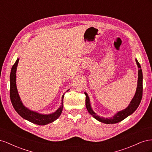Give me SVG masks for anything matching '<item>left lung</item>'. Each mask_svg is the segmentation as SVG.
<instances>
[{
    "label": "left lung",
    "mask_w": 152,
    "mask_h": 152,
    "mask_svg": "<svg viewBox=\"0 0 152 152\" xmlns=\"http://www.w3.org/2000/svg\"><path fill=\"white\" fill-rule=\"evenodd\" d=\"M135 59L137 68H138V74H137L138 75V78H137V88L134 97H133V98L131 101V102L128 105V107H127L125 109L121 110V111L117 112L116 113H115L112 117H110L108 118L100 117L98 115L96 114V113H95L93 108H92L89 96L86 92H84V94L86 96V106L87 111H88V112L92 116L99 122L107 124H113L120 122L122 121H123L124 119H125L128 116L131 115V114L134 113L135 112V110L137 108V107H139L142 95V72L141 68V65H140L138 61L137 60V59Z\"/></svg>",
    "instance_id": "8db88e82"
}]
</instances>
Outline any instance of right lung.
I'll return each instance as SVG.
<instances>
[{
	"label": "right lung",
	"instance_id": "right-lung-1",
	"mask_svg": "<svg viewBox=\"0 0 152 152\" xmlns=\"http://www.w3.org/2000/svg\"><path fill=\"white\" fill-rule=\"evenodd\" d=\"M20 58H18L15 63L14 64L11 68L10 74V98L12 104L16 112L25 120L31 123L37 124L40 126H45L48 124L52 123L56 120L60 116L63 108V98L64 94L62 96L61 104L59 107L51 113L43 114L37 112L33 111L30 110L23 103L20 98V96L18 94V91L16 87V70L17 66L19 62ZM70 89H68V92Z\"/></svg>",
	"mask_w": 152,
	"mask_h": 152
}]
</instances>
